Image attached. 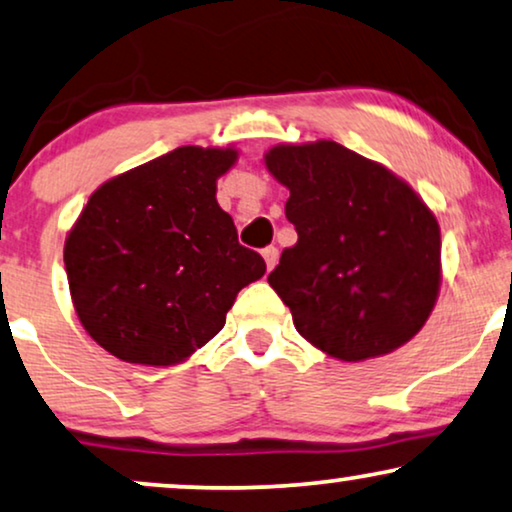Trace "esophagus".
Listing matches in <instances>:
<instances>
[{
	"mask_svg": "<svg viewBox=\"0 0 512 512\" xmlns=\"http://www.w3.org/2000/svg\"><path fill=\"white\" fill-rule=\"evenodd\" d=\"M263 258H265V265H268V270H272L277 265V258H280V251H277V247H265Z\"/></svg>",
	"mask_w": 512,
	"mask_h": 512,
	"instance_id": "34e87169",
	"label": "esophagus"
}]
</instances>
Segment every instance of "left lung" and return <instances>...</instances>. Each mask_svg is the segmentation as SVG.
Returning <instances> with one entry per match:
<instances>
[{
  "instance_id": "left-lung-1",
  "label": "left lung",
  "mask_w": 512,
  "mask_h": 512,
  "mask_svg": "<svg viewBox=\"0 0 512 512\" xmlns=\"http://www.w3.org/2000/svg\"><path fill=\"white\" fill-rule=\"evenodd\" d=\"M265 167L298 232L268 275L298 334L345 362L407 343L440 291V225L421 197L334 141L272 148Z\"/></svg>"
}]
</instances>
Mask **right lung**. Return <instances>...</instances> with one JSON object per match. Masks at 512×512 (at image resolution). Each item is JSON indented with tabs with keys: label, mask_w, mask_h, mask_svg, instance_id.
Returning <instances> with one entry per match:
<instances>
[{
	"label": "right lung",
	"mask_w": 512,
	"mask_h": 512,
	"mask_svg": "<svg viewBox=\"0 0 512 512\" xmlns=\"http://www.w3.org/2000/svg\"><path fill=\"white\" fill-rule=\"evenodd\" d=\"M235 150L185 145L101 185L65 242L79 322L124 362L169 367L223 329L265 261L216 202Z\"/></svg>",
	"instance_id": "add662e5"
}]
</instances>
